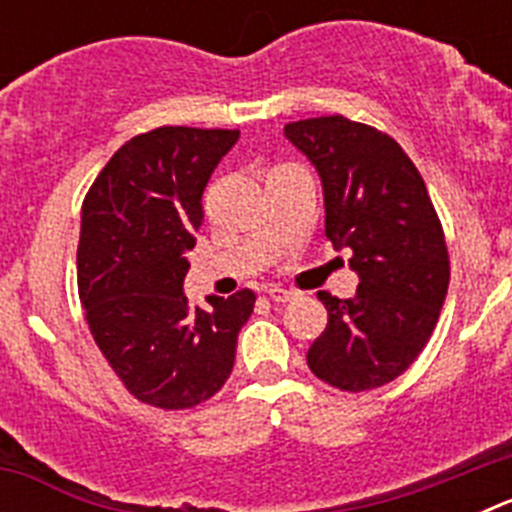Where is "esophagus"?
Listing matches in <instances>:
<instances>
[{"label": "esophagus", "instance_id": "34e87169", "mask_svg": "<svg viewBox=\"0 0 512 512\" xmlns=\"http://www.w3.org/2000/svg\"><path fill=\"white\" fill-rule=\"evenodd\" d=\"M297 292H292V289H284V287H271L269 289V300L274 302H289L295 300Z\"/></svg>", "mask_w": 512, "mask_h": 512}]
</instances>
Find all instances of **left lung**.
<instances>
[{
  "label": "left lung",
  "mask_w": 512,
  "mask_h": 512,
  "mask_svg": "<svg viewBox=\"0 0 512 512\" xmlns=\"http://www.w3.org/2000/svg\"><path fill=\"white\" fill-rule=\"evenodd\" d=\"M284 135L323 184L325 235L351 248V300L318 292L328 325L307 351L312 374L343 392L400 377L423 351L449 289V251L423 176L400 143L343 115L289 122Z\"/></svg>",
  "instance_id": "obj_1"
}]
</instances>
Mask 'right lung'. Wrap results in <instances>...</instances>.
Listing matches in <instances>:
<instances>
[{
    "label": "right lung",
    "mask_w": 512,
    "mask_h": 512,
    "mask_svg": "<svg viewBox=\"0 0 512 512\" xmlns=\"http://www.w3.org/2000/svg\"><path fill=\"white\" fill-rule=\"evenodd\" d=\"M238 130L156 128L130 138L81 207L79 300L99 351L135 400L187 410L233 372L238 333L256 295L189 305L187 251L202 225V192Z\"/></svg>",
    "instance_id": "1"
}]
</instances>
